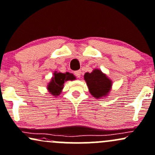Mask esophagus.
Here are the masks:
<instances>
[{
    "label": "esophagus",
    "instance_id": "1",
    "mask_svg": "<svg viewBox=\"0 0 155 155\" xmlns=\"http://www.w3.org/2000/svg\"><path fill=\"white\" fill-rule=\"evenodd\" d=\"M81 74V71H75V72H74V75L76 76V77H78V78H80Z\"/></svg>",
    "mask_w": 155,
    "mask_h": 155
}]
</instances>
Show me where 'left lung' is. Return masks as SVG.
Returning a JSON list of instances; mask_svg holds the SVG:
<instances>
[{
  "mask_svg": "<svg viewBox=\"0 0 155 155\" xmlns=\"http://www.w3.org/2000/svg\"><path fill=\"white\" fill-rule=\"evenodd\" d=\"M84 77L90 93L96 98L106 96L110 91L111 81L99 70L96 69L92 73H86Z\"/></svg>",
  "mask_w": 155,
  "mask_h": 155,
  "instance_id": "1",
  "label": "left lung"
}]
</instances>
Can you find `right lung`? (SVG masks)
Listing matches in <instances>:
<instances>
[{
	"mask_svg": "<svg viewBox=\"0 0 155 155\" xmlns=\"http://www.w3.org/2000/svg\"><path fill=\"white\" fill-rule=\"evenodd\" d=\"M76 79L72 74L70 73H54V76L52 78L51 81L48 86V90L49 92L54 95V96H57L60 94L61 91L63 88L64 81L68 80H74Z\"/></svg>",
	"mask_w": 155,
	"mask_h": 155,
	"instance_id": "right-lung-1",
	"label": "right lung"
}]
</instances>
